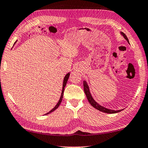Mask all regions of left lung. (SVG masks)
Returning <instances> with one entry per match:
<instances>
[{
    "label": "left lung",
    "instance_id": "obj_1",
    "mask_svg": "<svg viewBox=\"0 0 148 148\" xmlns=\"http://www.w3.org/2000/svg\"><path fill=\"white\" fill-rule=\"evenodd\" d=\"M121 34H122V36L124 37V38L129 42V40L127 38L126 35H125L124 33H123V32H121ZM84 93L86 94V97H87L88 102H90V104H91L92 106L94 108L98 110L99 111H101L102 112H104V113H108V114H115V113H118V112H121L122 110H123V109L120 110H112L110 109H108V108H104L103 106H102L101 105L98 104V103L94 100V98H92V96L90 92L89 86H88L86 81H85V80H84Z\"/></svg>",
    "mask_w": 148,
    "mask_h": 148
}]
</instances>
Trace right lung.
I'll return each instance as SVG.
<instances>
[{
  "label": "right lung",
  "instance_id": "obj_1",
  "mask_svg": "<svg viewBox=\"0 0 148 148\" xmlns=\"http://www.w3.org/2000/svg\"><path fill=\"white\" fill-rule=\"evenodd\" d=\"M14 44H15V43H14ZM69 76H70V73H68V74L65 76L64 78L63 85H62V90L61 96H60V100H59V101H58V102L57 103V104H56V106H55L54 108L52 109L51 110H50V111L49 112H48V113H47V114H48L51 113V112H52L53 111H54L55 110L57 109V108H58L59 107V106H60V103H61V102H62V100L63 94H64V88H65V86H66V83H67V81H68V78H69Z\"/></svg>",
  "mask_w": 148,
  "mask_h": 148
}]
</instances>
